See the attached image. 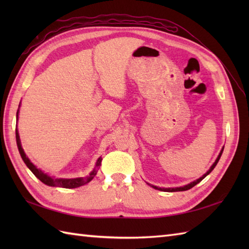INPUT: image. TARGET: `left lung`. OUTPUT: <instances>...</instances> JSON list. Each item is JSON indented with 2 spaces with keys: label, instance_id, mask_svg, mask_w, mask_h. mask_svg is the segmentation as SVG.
<instances>
[{
  "label": "left lung",
  "instance_id": "8db88e82",
  "mask_svg": "<svg viewBox=\"0 0 249 249\" xmlns=\"http://www.w3.org/2000/svg\"><path fill=\"white\" fill-rule=\"evenodd\" d=\"M223 151H224V149H221V151H220V153H219V155H218V157L216 158V160H215V162L213 163L212 166H211V168L209 169V171L206 172L205 174H203L202 177L201 178H199L198 179H196V181H194V182H192V183H189V184H187V185H185V186H182V187H176V188H161V187H157V186H154V185H151V184H149L150 186H152L153 188H155V189H158V190H161V192H168V193H173V192H184V190H188V189H190V188H193L195 185H197L198 183H200L201 181H202V179L208 176V174H210L211 172H212V170L213 169L215 168V166L217 165V162H218V160H219V158H220V156H221V154H223Z\"/></svg>",
  "mask_w": 249,
  "mask_h": 249
}]
</instances>
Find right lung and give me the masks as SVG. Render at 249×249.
<instances>
[{
	"label": "right lung",
	"mask_w": 249,
	"mask_h": 249,
	"mask_svg": "<svg viewBox=\"0 0 249 249\" xmlns=\"http://www.w3.org/2000/svg\"><path fill=\"white\" fill-rule=\"evenodd\" d=\"M18 113H19V110L17 111V121H18ZM16 140H17V146H18V150L21 157H22V160L24 161V163L30 170L33 172L34 176L40 179L41 182L44 184L48 185V186H55V187H63V188H77V187H80L82 185L89 183V181H92L93 178L96 176L97 173V169L100 166V163H102L103 158L99 157L97 161H96V166H95L94 170L89 173V177L86 178H51L50 176H48L47 173H44L43 171L40 170V169H37L36 166H34L33 163L31 162V160H29L28 157H26L25 153L22 149V146H21V141H20V137H19V133H18V129H16Z\"/></svg>",
	"instance_id": "right-lung-1"
}]
</instances>
